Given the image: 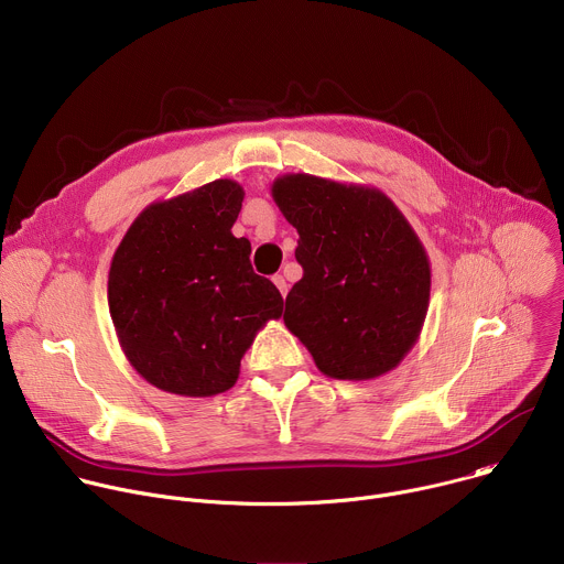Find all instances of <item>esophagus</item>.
Returning a JSON list of instances; mask_svg holds the SVG:
<instances>
[{
    "label": "esophagus",
    "mask_w": 564,
    "mask_h": 564,
    "mask_svg": "<svg viewBox=\"0 0 564 564\" xmlns=\"http://www.w3.org/2000/svg\"><path fill=\"white\" fill-rule=\"evenodd\" d=\"M272 281H274V285H276V288H279V292H281V296H283V299H285V294H288V281H285V276H283V274H276V276H274V279H272Z\"/></svg>",
    "instance_id": "34e87169"
}]
</instances>
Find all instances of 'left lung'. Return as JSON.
I'll list each match as a JSON object with an SVG mask.
<instances>
[{
	"label": "left lung",
	"mask_w": 564,
	"mask_h": 564,
	"mask_svg": "<svg viewBox=\"0 0 564 564\" xmlns=\"http://www.w3.org/2000/svg\"><path fill=\"white\" fill-rule=\"evenodd\" d=\"M272 198L299 231L303 268L285 299L288 330L326 377L366 381L417 344L431 299L420 236L377 187L285 174Z\"/></svg>",
	"instance_id": "8db88e82"
}]
</instances>
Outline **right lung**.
Segmentation results:
<instances>
[{
    "mask_svg": "<svg viewBox=\"0 0 564 564\" xmlns=\"http://www.w3.org/2000/svg\"><path fill=\"white\" fill-rule=\"evenodd\" d=\"M243 196L218 178L155 200L113 254L109 312L120 348L160 390H229L257 333L283 312L281 292L252 270L250 240L231 234Z\"/></svg>",
    "mask_w": 564,
    "mask_h": 564,
    "instance_id": "obj_1",
    "label": "right lung"
}]
</instances>
